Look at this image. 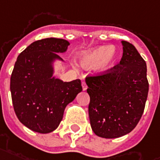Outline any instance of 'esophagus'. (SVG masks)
I'll list each match as a JSON object with an SVG mask.
<instances>
[{
    "label": "esophagus",
    "instance_id": "obj_1",
    "mask_svg": "<svg viewBox=\"0 0 160 160\" xmlns=\"http://www.w3.org/2000/svg\"><path fill=\"white\" fill-rule=\"evenodd\" d=\"M82 89H83V91H86L87 89V85L85 81H82Z\"/></svg>",
    "mask_w": 160,
    "mask_h": 160
}]
</instances>
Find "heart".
Here are the masks:
<instances>
[{"label": "heart", "mask_w": 160, "mask_h": 160, "mask_svg": "<svg viewBox=\"0 0 160 160\" xmlns=\"http://www.w3.org/2000/svg\"><path fill=\"white\" fill-rule=\"evenodd\" d=\"M116 58L117 52L114 47H99L84 52L80 57V62L84 68L98 66V70L104 72L113 66Z\"/></svg>", "instance_id": "b5f03b06"}]
</instances>
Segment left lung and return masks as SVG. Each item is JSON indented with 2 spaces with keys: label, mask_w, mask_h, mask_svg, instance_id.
<instances>
[{
  "label": "left lung",
  "mask_w": 160,
  "mask_h": 160,
  "mask_svg": "<svg viewBox=\"0 0 160 160\" xmlns=\"http://www.w3.org/2000/svg\"><path fill=\"white\" fill-rule=\"evenodd\" d=\"M122 45L119 64L86 77L91 126L103 138L131 132L142 118L148 93L146 62L132 44L123 41Z\"/></svg>",
  "instance_id": "1"
}]
</instances>
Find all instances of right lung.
<instances>
[{
    "instance_id": "right-lung-1",
    "label": "right lung",
    "mask_w": 160,
    "mask_h": 160,
    "mask_svg": "<svg viewBox=\"0 0 160 160\" xmlns=\"http://www.w3.org/2000/svg\"><path fill=\"white\" fill-rule=\"evenodd\" d=\"M69 45L63 39L47 38L30 44L18 57L10 90L18 119L31 131L46 134L58 128L66 106L82 91L80 80L63 82L52 77V62L62 58Z\"/></svg>"
}]
</instances>
